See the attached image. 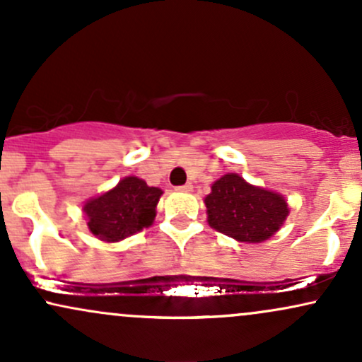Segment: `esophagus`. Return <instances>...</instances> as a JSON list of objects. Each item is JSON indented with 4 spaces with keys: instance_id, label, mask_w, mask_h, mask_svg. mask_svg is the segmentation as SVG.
<instances>
[{
    "instance_id": "obj_1",
    "label": "esophagus",
    "mask_w": 362,
    "mask_h": 362,
    "mask_svg": "<svg viewBox=\"0 0 362 362\" xmlns=\"http://www.w3.org/2000/svg\"><path fill=\"white\" fill-rule=\"evenodd\" d=\"M177 192H192V184H185V185H180V187H177Z\"/></svg>"
}]
</instances>
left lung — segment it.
<instances>
[{
	"instance_id": "obj_1",
	"label": "left lung",
	"mask_w": 362,
	"mask_h": 362,
	"mask_svg": "<svg viewBox=\"0 0 362 362\" xmlns=\"http://www.w3.org/2000/svg\"><path fill=\"white\" fill-rule=\"evenodd\" d=\"M206 207L209 226L247 243L271 238L289 213L282 195L253 187L236 173L214 182Z\"/></svg>"
}]
</instances>
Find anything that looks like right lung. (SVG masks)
Wrapping results in <instances>:
<instances>
[{
  "label": "right lung",
  "mask_w": 362,
  "mask_h": 362,
  "mask_svg": "<svg viewBox=\"0 0 362 362\" xmlns=\"http://www.w3.org/2000/svg\"><path fill=\"white\" fill-rule=\"evenodd\" d=\"M163 194L138 177H126L109 192L91 199L83 207L88 228L103 242H119L151 226L156 204Z\"/></svg>",
  "instance_id": "obj_1"
}]
</instances>
